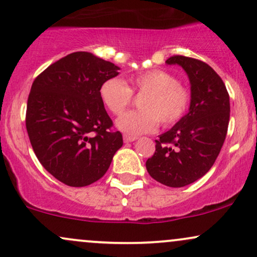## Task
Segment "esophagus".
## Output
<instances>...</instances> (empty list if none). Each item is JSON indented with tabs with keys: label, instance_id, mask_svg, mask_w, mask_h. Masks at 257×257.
Segmentation results:
<instances>
[{
	"label": "esophagus",
	"instance_id": "34e87169",
	"mask_svg": "<svg viewBox=\"0 0 257 257\" xmlns=\"http://www.w3.org/2000/svg\"><path fill=\"white\" fill-rule=\"evenodd\" d=\"M137 137H131V135H123V140L124 143H133V141L137 140Z\"/></svg>",
	"mask_w": 257,
	"mask_h": 257
}]
</instances>
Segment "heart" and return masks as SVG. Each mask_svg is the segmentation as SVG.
Here are the masks:
<instances>
[{
    "mask_svg": "<svg viewBox=\"0 0 257 257\" xmlns=\"http://www.w3.org/2000/svg\"><path fill=\"white\" fill-rule=\"evenodd\" d=\"M129 85L118 78H110L100 87V99L111 113L119 116L132 104L133 94L143 98L139 101L140 111L123 114L116 124L129 135L151 133L158 122L172 126L187 113L192 101L190 88L179 83L175 75L166 70H150L132 76Z\"/></svg>",
    "mask_w": 257,
    "mask_h": 257,
    "instance_id": "heart-1",
    "label": "heart"
}]
</instances>
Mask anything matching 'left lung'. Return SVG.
<instances>
[{
  "label": "left lung",
  "mask_w": 257,
  "mask_h": 257,
  "mask_svg": "<svg viewBox=\"0 0 257 257\" xmlns=\"http://www.w3.org/2000/svg\"><path fill=\"white\" fill-rule=\"evenodd\" d=\"M166 63L178 64L187 73L192 101L184 118L156 140L146 169L161 184L184 187L205 175L219 156L228 128L229 95L220 76L204 61L174 55Z\"/></svg>",
  "instance_id": "obj_1"
}]
</instances>
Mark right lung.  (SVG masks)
<instances>
[{"label": "right lung", "instance_id": "1", "mask_svg": "<svg viewBox=\"0 0 257 257\" xmlns=\"http://www.w3.org/2000/svg\"><path fill=\"white\" fill-rule=\"evenodd\" d=\"M119 67L88 52H76L35 78L26 107V131L44 169L63 184L83 187L105 175L120 132L100 99V87Z\"/></svg>", "mask_w": 257, "mask_h": 257}]
</instances>
